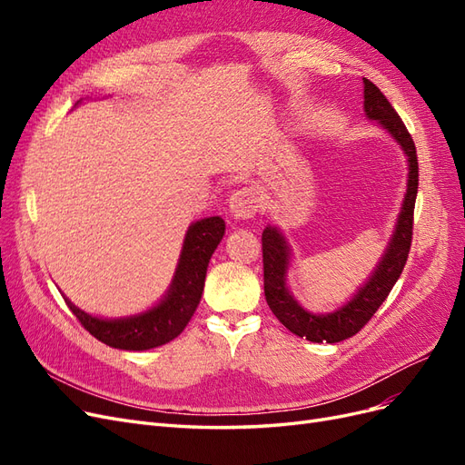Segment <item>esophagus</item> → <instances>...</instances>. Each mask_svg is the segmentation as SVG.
<instances>
[{"label": "esophagus", "instance_id": "1", "mask_svg": "<svg viewBox=\"0 0 465 465\" xmlns=\"http://www.w3.org/2000/svg\"><path fill=\"white\" fill-rule=\"evenodd\" d=\"M258 207H260L258 195H256V192H252L250 188L236 190L229 200V211H231V215L236 217V219L254 217Z\"/></svg>", "mask_w": 465, "mask_h": 465}]
</instances>
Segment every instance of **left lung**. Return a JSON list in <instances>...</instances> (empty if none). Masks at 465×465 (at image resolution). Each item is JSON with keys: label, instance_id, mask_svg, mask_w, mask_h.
I'll return each mask as SVG.
<instances>
[{"label": "left lung", "instance_id": "1", "mask_svg": "<svg viewBox=\"0 0 465 465\" xmlns=\"http://www.w3.org/2000/svg\"><path fill=\"white\" fill-rule=\"evenodd\" d=\"M364 87V114L369 120L380 124L390 137L396 142L407 157V188L400 207L396 227L390 236V242L382 258L376 263L371 277L364 281L359 291L343 306L333 312L314 314L306 311L301 302L292 297L287 285V273L291 267V246L285 234L277 227L267 224L262 234L263 250V291L265 301L272 312L283 326L294 335L304 337L314 343H340L347 337H353L367 323L382 304L391 287L400 279L407 254L411 248L413 236V209L419 186V164L415 143L405 130L401 118L388 98L382 94L372 81L362 79Z\"/></svg>", "mask_w": 465, "mask_h": 465}]
</instances>
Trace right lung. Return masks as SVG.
Here are the masks:
<instances>
[{"mask_svg": "<svg viewBox=\"0 0 465 465\" xmlns=\"http://www.w3.org/2000/svg\"><path fill=\"white\" fill-rule=\"evenodd\" d=\"M223 234L224 221L221 217H205L190 224L171 287L164 292V297L145 312L108 320L87 314L67 297L64 299L69 311L81 322V326L98 341L122 351L161 347L184 331L192 320L202 301L209 260Z\"/></svg>", "mask_w": 465, "mask_h": 465, "instance_id": "add662e5", "label": "right lung"}]
</instances>
